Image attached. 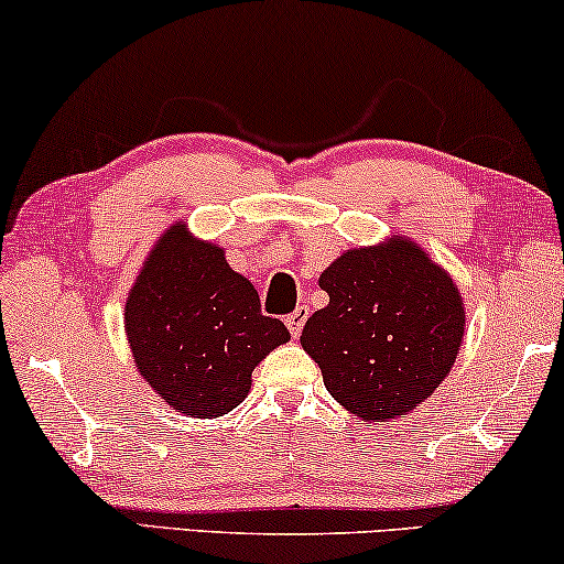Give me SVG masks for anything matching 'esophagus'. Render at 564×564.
Wrapping results in <instances>:
<instances>
[{
	"mask_svg": "<svg viewBox=\"0 0 564 564\" xmlns=\"http://www.w3.org/2000/svg\"><path fill=\"white\" fill-rule=\"evenodd\" d=\"M307 315H311V307H307V305H297V307H295V313H290V315H288V321H284V323H288L290 334L295 336V338H297L300 334H303V326H305Z\"/></svg>",
	"mask_w": 564,
	"mask_h": 564,
	"instance_id": "34e87169",
	"label": "esophagus"
}]
</instances>
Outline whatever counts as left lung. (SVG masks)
<instances>
[{
    "instance_id": "8db88e82",
    "label": "left lung",
    "mask_w": 564,
    "mask_h": 564,
    "mask_svg": "<svg viewBox=\"0 0 564 564\" xmlns=\"http://www.w3.org/2000/svg\"><path fill=\"white\" fill-rule=\"evenodd\" d=\"M328 305L300 344L323 384L361 421H390L434 395L465 338L457 282L419 243L390 236L349 249L321 274Z\"/></svg>"
}]
</instances>
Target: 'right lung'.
<instances>
[{
	"label": "right lung",
	"mask_w": 564,
	"mask_h": 564,
	"mask_svg": "<svg viewBox=\"0 0 564 564\" xmlns=\"http://www.w3.org/2000/svg\"><path fill=\"white\" fill-rule=\"evenodd\" d=\"M126 336L143 380L189 419L241 405L253 367L290 341L280 318L261 315L259 292L226 251L192 236L184 220L145 257L126 300Z\"/></svg>",
	"instance_id": "1"
}]
</instances>
